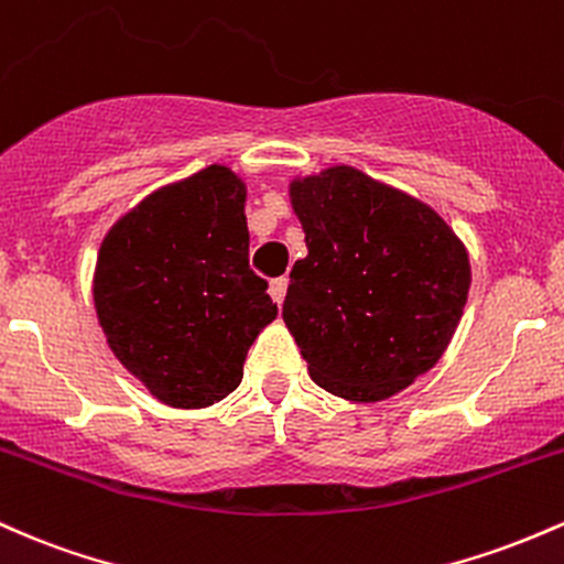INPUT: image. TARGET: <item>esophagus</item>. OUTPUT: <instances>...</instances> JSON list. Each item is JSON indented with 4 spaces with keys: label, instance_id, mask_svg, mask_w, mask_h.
Instances as JSON below:
<instances>
[{
    "label": "esophagus",
    "instance_id": "34e87169",
    "mask_svg": "<svg viewBox=\"0 0 564 564\" xmlns=\"http://www.w3.org/2000/svg\"><path fill=\"white\" fill-rule=\"evenodd\" d=\"M269 293H271V299H274L276 306H280V303L284 301V295H288V276H276V280H271Z\"/></svg>",
    "mask_w": 564,
    "mask_h": 564
}]
</instances>
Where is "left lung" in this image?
Instances as JSON below:
<instances>
[{
  "label": "left lung",
  "mask_w": 564,
  "mask_h": 564,
  "mask_svg": "<svg viewBox=\"0 0 564 564\" xmlns=\"http://www.w3.org/2000/svg\"><path fill=\"white\" fill-rule=\"evenodd\" d=\"M308 256L282 316L316 383L351 402L389 400L440 362L471 269L451 226L423 202L354 167L290 186Z\"/></svg>",
  "instance_id": "1"
}]
</instances>
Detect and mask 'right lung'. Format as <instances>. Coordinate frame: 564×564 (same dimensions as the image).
<instances>
[{"label": "right lung", "mask_w": 564, "mask_h": 564, "mask_svg": "<svg viewBox=\"0 0 564 564\" xmlns=\"http://www.w3.org/2000/svg\"><path fill=\"white\" fill-rule=\"evenodd\" d=\"M248 250L245 183L224 164L145 197L100 245V327L119 362L170 408L231 394L252 340L276 316Z\"/></svg>", "instance_id": "add662e5"}]
</instances>
